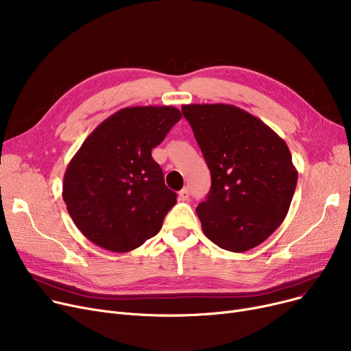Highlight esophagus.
<instances>
[{"label":"esophagus","instance_id":"34e87169","mask_svg":"<svg viewBox=\"0 0 351 351\" xmlns=\"http://www.w3.org/2000/svg\"><path fill=\"white\" fill-rule=\"evenodd\" d=\"M189 189L188 188H183L180 192H179V199L180 200H188L189 199Z\"/></svg>","mask_w":351,"mask_h":351}]
</instances>
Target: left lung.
<instances>
[{"label": "left lung", "mask_w": 351, "mask_h": 351, "mask_svg": "<svg viewBox=\"0 0 351 351\" xmlns=\"http://www.w3.org/2000/svg\"><path fill=\"white\" fill-rule=\"evenodd\" d=\"M205 156L212 186L196 213L209 241L242 253L285 220L298 185L286 142L263 121L228 104L182 106Z\"/></svg>", "instance_id": "obj_1"}]
</instances>
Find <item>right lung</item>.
Masks as SVG:
<instances>
[{"label": "right lung", "instance_id": "add662e5", "mask_svg": "<svg viewBox=\"0 0 351 351\" xmlns=\"http://www.w3.org/2000/svg\"><path fill=\"white\" fill-rule=\"evenodd\" d=\"M180 118L175 106L123 108L84 141L66 166L62 197L88 241L125 253L160 230L176 193L151 152Z\"/></svg>", "mask_w": 351, "mask_h": 351}]
</instances>
